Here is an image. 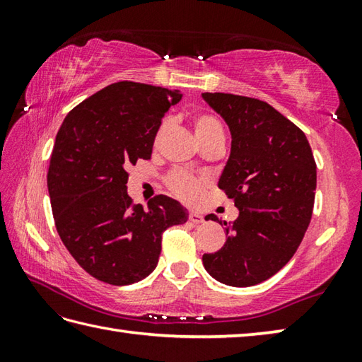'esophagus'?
I'll list each match as a JSON object with an SVG mask.
<instances>
[{
  "label": "esophagus",
  "mask_w": 362,
  "mask_h": 362,
  "mask_svg": "<svg viewBox=\"0 0 362 362\" xmlns=\"http://www.w3.org/2000/svg\"><path fill=\"white\" fill-rule=\"evenodd\" d=\"M188 219L193 222V224H201V222H204V216H202L201 213H197V211H191Z\"/></svg>",
  "instance_id": "obj_1"
}]
</instances>
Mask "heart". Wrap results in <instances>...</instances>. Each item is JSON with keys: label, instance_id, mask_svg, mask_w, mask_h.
Returning a JSON list of instances; mask_svg holds the SVG:
<instances>
[{"label": "heart", "instance_id": "1", "mask_svg": "<svg viewBox=\"0 0 362 362\" xmlns=\"http://www.w3.org/2000/svg\"><path fill=\"white\" fill-rule=\"evenodd\" d=\"M193 124H194V132H196L197 140L201 143L210 140V138L224 135V130H222L221 122L216 117H214V115L197 113L193 119ZM165 129H166V121L161 122L157 129L156 143H158L161 135H163V132H165ZM166 182H168V188L171 189L177 197L182 199V201H187V202L196 201L197 196L201 194V191L204 188V183L201 179H197V177L191 175L185 171L171 173Z\"/></svg>", "mask_w": 362, "mask_h": 362}]
</instances>
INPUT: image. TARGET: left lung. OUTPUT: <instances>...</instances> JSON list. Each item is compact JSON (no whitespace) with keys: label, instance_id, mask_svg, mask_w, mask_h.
<instances>
[{"label":"left lung","instance_id":"obj_1","mask_svg":"<svg viewBox=\"0 0 362 362\" xmlns=\"http://www.w3.org/2000/svg\"><path fill=\"white\" fill-rule=\"evenodd\" d=\"M232 134L218 187L240 210L227 224L224 247L202 257L213 279L247 288L271 279L294 255L310 226L316 161L305 134L255 98L202 93ZM206 221H218L209 214Z\"/></svg>","mask_w":362,"mask_h":362}]
</instances>
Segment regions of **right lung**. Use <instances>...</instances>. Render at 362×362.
I'll list each match as a JSON object with an SVG mask.
<instances>
[{
	"instance_id": "right-lung-1",
	"label": "right lung",
	"mask_w": 362,
	"mask_h": 362,
	"mask_svg": "<svg viewBox=\"0 0 362 362\" xmlns=\"http://www.w3.org/2000/svg\"><path fill=\"white\" fill-rule=\"evenodd\" d=\"M179 90L122 81L76 105L60 126L48 191L60 240L91 276L115 286L146 279L161 235L187 222V209L156 196L148 210L127 194V169L149 160L156 132Z\"/></svg>"
}]
</instances>
